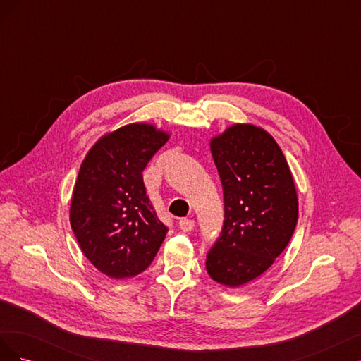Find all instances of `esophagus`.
<instances>
[{
	"instance_id": "obj_1",
	"label": "esophagus",
	"mask_w": 361,
	"mask_h": 361,
	"mask_svg": "<svg viewBox=\"0 0 361 361\" xmlns=\"http://www.w3.org/2000/svg\"><path fill=\"white\" fill-rule=\"evenodd\" d=\"M179 227H180V231H183V232H190L194 228V220H191V218H180Z\"/></svg>"
}]
</instances>
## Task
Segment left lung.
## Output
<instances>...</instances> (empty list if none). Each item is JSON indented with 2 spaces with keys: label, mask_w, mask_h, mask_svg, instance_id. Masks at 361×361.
<instances>
[{
  "label": "left lung",
  "mask_w": 361,
  "mask_h": 361,
  "mask_svg": "<svg viewBox=\"0 0 361 361\" xmlns=\"http://www.w3.org/2000/svg\"><path fill=\"white\" fill-rule=\"evenodd\" d=\"M224 197L220 236L207 251L206 271L236 288L274 264L293 235L298 199L281 149L267 130L233 125L211 141Z\"/></svg>",
  "instance_id": "left-lung-1"
}]
</instances>
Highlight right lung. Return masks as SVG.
Instances as JSON below:
<instances>
[{"instance_id": "right-lung-1", "label": "right lung", "mask_w": 361, "mask_h": 361, "mask_svg": "<svg viewBox=\"0 0 361 361\" xmlns=\"http://www.w3.org/2000/svg\"><path fill=\"white\" fill-rule=\"evenodd\" d=\"M167 140L152 125H128L102 137L81 164L71 226L85 257L108 277L143 272L169 232L143 182L147 162Z\"/></svg>"}]
</instances>
